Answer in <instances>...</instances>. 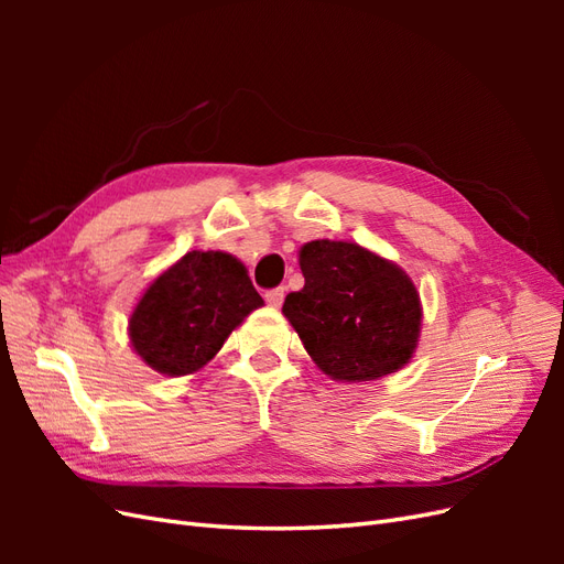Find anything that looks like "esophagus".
Instances as JSON below:
<instances>
[{
    "mask_svg": "<svg viewBox=\"0 0 564 564\" xmlns=\"http://www.w3.org/2000/svg\"><path fill=\"white\" fill-rule=\"evenodd\" d=\"M265 301H268L270 305H275V308H278V305L284 301V286L268 289V292H265Z\"/></svg>",
    "mask_w": 564,
    "mask_h": 564,
    "instance_id": "obj_1",
    "label": "esophagus"
}]
</instances>
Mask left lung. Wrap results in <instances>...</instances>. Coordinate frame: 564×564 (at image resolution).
<instances>
[{"label": "left lung", "mask_w": 564, "mask_h": 564, "mask_svg": "<svg viewBox=\"0 0 564 564\" xmlns=\"http://www.w3.org/2000/svg\"><path fill=\"white\" fill-rule=\"evenodd\" d=\"M303 289L284 299L315 365L336 381H373L412 357L421 303L414 282L381 256L352 242L315 240L301 247Z\"/></svg>", "instance_id": "obj_1"}]
</instances>
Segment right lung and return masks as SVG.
I'll use <instances>...</instances> for the list:
<instances>
[{"instance_id":"obj_1","label":"right lung","mask_w":564,"mask_h":564,"mask_svg":"<svg viewBox=\"0 0 564 564\" xmlns=\"http://www.w3.org/2000/svg\"><path fill=\"white\" fill-rule=\"evenodd\" d=\"M247 268L224 251H187L148 286L129 319L133 350L169 377L207 365L230 332L261 308Z\"/></svg>"}]
</instances>
